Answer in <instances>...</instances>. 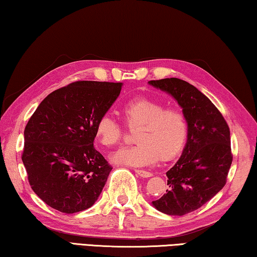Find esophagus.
<instances>
[{
	"label": "esophagus",
	"instance_id": "34e87169",
	"mask_svg": "<svg viewBox=\"0 0 257 257\" xmlns=\"http://www.w3.org/2000/svg\"><path fill=\"white\" fill-rule=\"evenodd\" d=\"M134 172H136L138 175H140L141 178H150V176H153V173H151V172H147L144 170H134Z\"/></svg>",
	"mask_w": 257,
	"mask_h": 257
}]
</instances>
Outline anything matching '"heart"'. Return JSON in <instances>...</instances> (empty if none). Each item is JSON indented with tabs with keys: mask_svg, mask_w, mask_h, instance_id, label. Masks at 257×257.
I'll use <instances>...</instances> for the list:
<instances>
[{
	"mask_svg": "<svg viewBox=\"0 0 257 257\" xmlns=\"http://www.w3.org/2000/svg\"><path fill=\"white\" fill-rule=\"evenodd\" d=\"M130 127H140L137 146L123 148L110 156L118 165L145 167L153 165L159 156L166 161L182 148L188 136V118L182 108H165L162 102L148 98L131 100L121 109ZM124 127L110 113H104L95 125V137L101 145L111 147L119 144Z\"/></svg>",
	"mask_w": 257,
	"mask_h": 257,
	"instance_id": "heart-1",
	"label": "heart"
}]
</instances>
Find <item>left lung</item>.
Instances as JSON below:
<instances>
[{
	"label": "left lung",
	"mask_w": 257,
	"mask_h": 257,
	"mask_svg": "<svg viewBox=\"0 0 257 257\" xmlns=\"http://www.w3.org/2000/svg\"><path fill=\"white\" fill-rule=\"evenodd\" d=\"M166 92L188 118L187 144L175 165L166 172V193L153 206L167 215L182 216L200 208L224 187L232 155L230 130L207 96L180 78L149 81Z\"/></svg>",
	"instance_id": "left-lung-1"
}]
</instances>
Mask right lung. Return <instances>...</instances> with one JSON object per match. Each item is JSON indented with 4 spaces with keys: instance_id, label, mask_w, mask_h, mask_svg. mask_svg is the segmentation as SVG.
<instances>
[{
    "instance_id": "add662e5",
    "label": "right lung",
    "mask_w": 257,
    "mask_h": 257,
    "mask_svg": "<svg viewBox=\"0 0 257 257\" xmlns=\"http://www.w3.org/2000/svg\"><path fill=\"white\" fill-rule=\"evenodd\" d=\"M123 83L75 82L50 93L25 127L23 163L34 192L57 211L90 208L112 170L93 142L95 125Z\"/></svg>"
}]
</instances>
